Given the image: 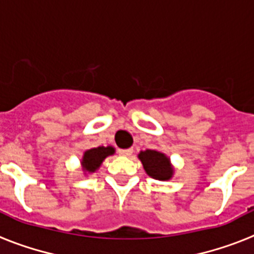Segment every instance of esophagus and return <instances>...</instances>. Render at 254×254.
<instances>
[{
  "label": "esophagus",
  "instance_id": "34e87169",
  "mask_svg": "<svg viewBox=\"0 0 254 254\" xmlns=\"http://www.w3.org/2000/svg\"><path fill=\"white\" fill-rule=\"evenodd\" d=\"M118 152H120V155H123V156H131L133 149H121Z\"/></svg>",
  "mask_w": 254,
  "mask_h": 254
}]
</instances>
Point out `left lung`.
Instances as JSON below:
<instances>
[{
    "instance_id": "1",
    "label": "left lung",
    "mask_w": 254,
    "mask_h": 254,
    "mask_svg": "<svg viewBox=\"0 0 254 254\" xmlns=\"http://www.w3.org/2000/svg\"><path fill=\"white\" fill-rule=\"evenodd\" d=\"M142 165L150 177L159 181H168L173 176V168L170 167L169 159L156 150H146L138 154Z\"/></svg>"
}]
</instances>
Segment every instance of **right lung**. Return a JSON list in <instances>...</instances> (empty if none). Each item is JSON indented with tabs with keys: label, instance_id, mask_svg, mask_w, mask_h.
<instances>
[{
	"label": "right lung",
	"instance_id": "1",
	"mask_svg": "<svg viewBox=\"0 0 254 254\" xmlns=\"http://www.w3.org/2000/svg\"><path fill=\"white\" fill-rule=\"evenodd\" d=\"M112 154H114V149L112 146H99L87 150L82 158V168L87 172H95L100 167L103 160Z\"/></svg>",
	"mask_w": 254,
	"mask_h": 254
}]
</instances>
